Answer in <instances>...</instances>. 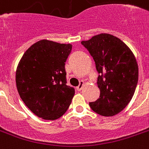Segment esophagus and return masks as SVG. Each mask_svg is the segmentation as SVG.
<instances>
[{"mask_svg":"<svg viewBox=\"0 0 149 149\" xmlns=\"http://www.w3.org/2000/svg\"><path fill=\"white\" fill-rule=\"evenodd\" d=\"M84 84H85L84 81H80V84H79V85L77 87V91H81V90L83 89L84 86Z\"/></svg>","mask_w":149,"mask_h":149,"instance_id":"obj_1","label":"esophagus"}]
</instances>
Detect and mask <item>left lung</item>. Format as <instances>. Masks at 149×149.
<instances>
[{
    "label": "left lung",
    "instance_id": "8db88e82",
    "mask_svg": "<svg viewBox=\"0 0 149 149\" xmlns=\"http://www.w3.org/2000/svg\"><path fill=\"white\" fill-rule=\"evenodd\" d=\"M95 60L99 73L100 97L90 107L103 116H113L124 109L132 99L138 80V65L127 44L109 33L95 35L83 40Z\"/></svg>",
    "mask_w": 149,
    "mask_h": 149
}]
</instances>
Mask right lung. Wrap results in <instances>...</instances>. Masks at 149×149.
<instances>
[{"mask_svg": "<svg viewBox=\"0 0 149 149\" xmlns=\"http://www.w3.org/2000/svg\"><path fill=\"white\" fill-rule=\"evenodd\" d=\"M72 44L41 40L26 51L17 66L19 96L38 117L55 120L65 114L75 90L66 84L65 62Z\"/></svg>", "mask_w": 149, "mask_h": 149, "instance_id": "obj_1", "label": "right lung"}]
</instances>
